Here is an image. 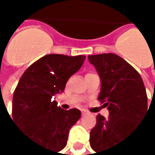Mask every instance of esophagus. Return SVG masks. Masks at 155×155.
Here are the masks:
<instances>
[{"mask_svg": "<svg viewBox=\"0 0 155 155\" xmlns=\"http://www.w3.org/2000/svg\"><path fill=\"white\" fill-rule=\"evenodd\" d=\"M88 114L87 111H85V110H82V115H86Z\"/></svg>", "mask_w": 155, "mask_h": 155, "instance_id": "34e87169", "label": "esophagus"}]
</instances>
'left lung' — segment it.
I'll list each match as a JSON object with an SVG mask.
<instances>
[{
    "label": "left lung",
    "instance_id": "left-lung-1",
    "mask_svg": "<svg viewBox=\"0 0 155 155\" xmlns=\"http://www.w3.org/2000/svg\"><path fill=\"white\" fill-rule=\"evenodd\" d=\"M88 60L100 78L98 100L110 114L108 118L97 116L89 138L96 154L101 155L97 153L119 145L138 127L148 110V98L140 73L121 57L108 53L88 56Z\"/></svg>",
    "mask_w": 155,
    "mask_h": 155
}]
</instances>
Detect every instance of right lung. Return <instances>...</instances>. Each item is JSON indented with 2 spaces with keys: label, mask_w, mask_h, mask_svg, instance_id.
Instances as JSON below:
<instances>
[{
  "label": "right lung",
  "mask_w": 155,
  "mask_h": 155,
  "mask_svg": "<svg viewBox=\"0 0 155 155\" xmlns=\"http://www.w3.org/2000/svg\"><path fill=\"white\" fill-rule=\"evenodd\" d=\"M85 60V56L50 54L23 73L13 97V120L26 137L54 153L67 145L69 131L81 117L78 109L63 110L55 96Z\"/></svg>",
  "instance_id": "add662e5"
}]
</instances>
